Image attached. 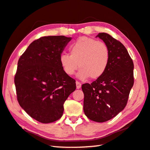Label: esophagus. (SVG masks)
Listing matches in <instances>:
<instances>
[{
	"label": "esophagus",
	"instance_id": "1",
	"mask_svg": "<svg viewBox=\"0 0 150 150\" xmlns=\"http://www.w3.org/2000/svg\"><path fill=\"white\" fill-rule=\"evenodd\" d=\"M76 87H77V89H80L81 88V84L80 82L78 81L76 82Z\"/></svg>",
	"mask_w": 150,
	"mask_h": 150
}]
</instances>
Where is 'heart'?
<instances>
[{"instance_id": "1", "label": "heart", "mask_w": 150, "mask_h": 150, "mask_svg": "<svg viewBox=\"0 0 150 150\" xmlns=\"http://www.w3.org/2000/svg\"><path fill=\"white\" fill-rule=\"evenodd\" d=\"M70 55L62 53L60 62L67 75H73L78 68L77 77L84 80L100 77L106 71L110 60V52L107 44L87 37H82L69 47Z\"/></svg>"}]
</instances>
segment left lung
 <instances>
[{
    "mask_svg": "<svg viewBox=\"0 0 150 150\" xmlns=\"http://www.w3.org/2000/svg\"><path fill=\"white\" fill-rule=\"evenodd\" d=\"M107 44L110 60L106 71L92 83L84 84V111L89 119L104 122L115 117L127 104L134 83L133 60L119 40L106 33H99Z\"/></svg>",
    "mask_w": 150,
    "mask_h": 150,
    "instance_id": "obj_1",
    "label": "left lung"
}]
</instances>
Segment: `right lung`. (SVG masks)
I'll list each match as a JSON object with an SVG mask.
<instances>
[{"label": "right lung", "instance_id": "right-lung-1", "mask_svg": "<svg viewBox=\"0 0 150 150\" xmlns=\"http://www.w3.org/2000/svg\"><path fill=\"white\" fill-rule=\"evenodd\" d=\"M71 37H42L21 56L15 76L17 97L33 119L47 124L62 116L64 103L76 89L75 81L64 71L60 56Z\"/></svg>", "mask_w": 150, "mask_h": 150}]
</instances>
